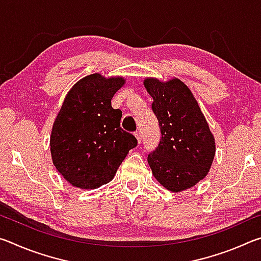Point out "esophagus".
I'll list each match as a JSON object with an SVG mask.
<instances>
[{
  "label": "esophagus",
  "instance_id": "obj_1",
  "mask_svg": "<svg viewBox=\"0 0 261 261\" xmlns=\"http://www.w3.org/2000/svg\"><path fill=\"white\" fill-rule=\"evenodd\" d=\"M135 136H136L137 140H138V143H140V141H141V138H143V134H141V131H137L136 134H135Z\"/></svg>",
  "mask_w": 261,
  "mask_h": 261
}]
</instances>
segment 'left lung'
Returning <instances> with one entry per match:
<instances>
[{
	"instance_id": "left-lung-1",
	"label": "left lung",
	"mask_w": 261,
	"mask_h": 261,
	"mask_svg": "<svg viewBox=\"0 0 261 261\" xmlns=\"http://www.w3.org/2000/svg\"><path fill=\"white\" fill-rule=\"evenodd\" d=\"M144 86L153 98L161 139L147 161L163 188L180 192L208 174L215 156V139L190 88L178 78L161 82L145 78Z\"/></svg>"
}]
</instances>
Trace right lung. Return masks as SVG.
<instances>
[{
  "instance_id": "1",
  "label": "right lung",
  "mask_w": 261,
  "mask_h": 261,
  "mask_svg": "<svg viewBox=\"0 0 261 261\" xmlns=\"http://www.w3.org/2000/svg\"><path fill=\"white\" fill-rule=\"evenodd\" d=\"M125 79L88 74L70 88L50 135L51 160L74 188L98 189L109 183L131 148L134 135L121 127L122 112L112 107Z\"/></svg>"
}]
</instances>
